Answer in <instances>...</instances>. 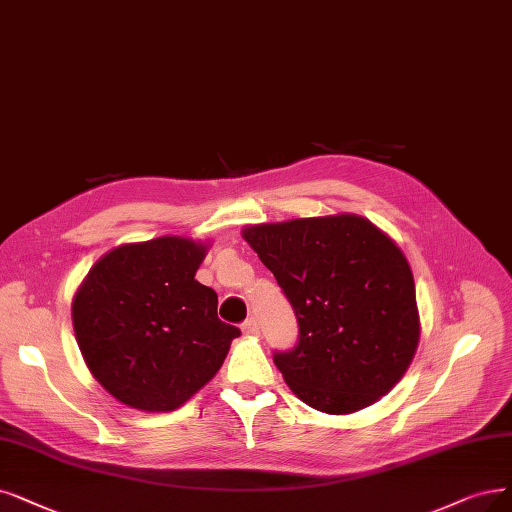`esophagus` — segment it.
Here are the masks:
<instances>
[{"instance_id":"34e87169","label":"esophagus","mask_w":512,"mask_h":512,"mask_svg":"<svg viewBox=\"0 0 512 512\" xmlns=\"http://www.w3.org/2000/svg\"><path fill=\"white\" fill-rule=\"evenodd\" d=\"M241 332H243V334H248V336H254V334H258V332H260V327H258V321H256L254 317H250V319H245V321L241 323Z\"/></svg>"}]
</instances>
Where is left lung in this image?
<instances>
[{"label":"left lung","instance_id":"left-lung-1","mask_svg":"<svg viewBox=\"0 0 512 512\" xmlns=\"http://www.w3.org/2000/svg\"><path fill=\"white\" fill-rule=\"evenodd\" d=\"M292 304L298 340L273 361L306 405L351 414L386 395L418 346L405 256L353 214L254 224L243 231Z\"/></svg>","mask_w":512,"mask_h":512}]
</instances>
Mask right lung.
I'll return each instance as SVG.
<instances>
[{
  "label": "right lung",
  "instance_id": "add662e5",
  "mask_svg": "<svg viewBox=\"0 0 512 512\" xmlns=\"http://www.w3.org/2000/svg\"><path fill=\"white\" fill-rule=\"evenodd\" d=\"M206 248L185 237L119 245L73 300L79 351L94 378L136 410L170 412L212 380L239 327L195 279Z\"/></svg>",
  "mask_w": 512,
  "mask_h": 512
}]
</instances>
